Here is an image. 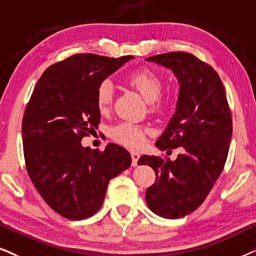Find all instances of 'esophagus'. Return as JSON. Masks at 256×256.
Masks as SVG:
<instances>
[{"mask_svg": "<svg viewBox=\"0 0 256 256\" xmlns=\"http://www.w3.org/2000/svg\"><path fill=\"white\" fill-rule=\"evenodd\" d=\"M130 156H132V165L136 166L138 159H140V156H141V154L138 152H134L133 150V152H130Z\"/></svg>", "mask_w": 256, "mask_h": 256, "instance_id": "esophagus-1", "label": "esophagus"}]
</instances>
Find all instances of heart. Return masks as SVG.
Segmentation results:
<instances>
[{
  "label": "heart",
  "instance_id": "1",
  "mask_svg": "<svg viewBox=\"0 0 256 256\" xmlns=\"http://www.w3.org/2000/svg\"><path fill=\"white\" fill-rule=\"evenodd\" d=\"M127 82L150 103V110L162 109V80L159 74L142 68L128 74ZM114 98V86L109 80H103L96 89V106L100 114L109 112ZM147 129L133 122H121L112 128V136L120 144L130 148H138L144 142Z\"/></svg>",
  "mask_w": 256,
  "mask_h": 256
}]
</instances>
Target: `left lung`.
<instances>
[{"mask_svg": "<svg viewBox=\"0 0 256 256\" xmlns=\"http://www.w3.org/2000/svg\"><path fill=\"white\" fill-rule=\"evenodd\" d=\"M147 60L171 68L180 84L174 115L156 146L182 147V154L174 162L142 156L138 164L150 166L156 174L146 191L148 208L164 218H180L200 206L224 168L232 112L220 76L196 56L168 52Z\"/></svg>", "mask_w": 256, "mask_h": 256, "instance_id": "1", "label": "left lung"}]
</instances>
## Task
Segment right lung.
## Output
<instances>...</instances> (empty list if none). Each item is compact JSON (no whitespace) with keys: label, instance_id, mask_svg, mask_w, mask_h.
<instances>
[{"label":"right lung","instance_id":"1","mask_svg":"<svg viewBox=\"0 0 256 256\" xmlns=\"http://www.w3.org/2000/svg\"><path fill=\"white\" fill-rule=\"evenodd\" d=\"M132 56L74 54L44 72L22 120L26 168L47 205L68 220H84L102 206L110 179L132 164L127 150L83 147L100 121L96 89Z\"/></svg>","mask_w":256,"mask_h":256}]
</instances>
